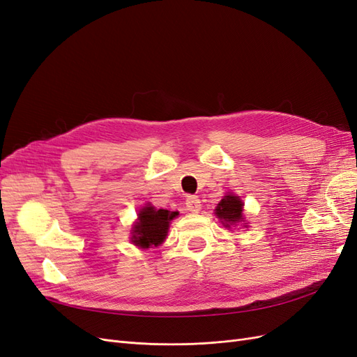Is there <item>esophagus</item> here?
<instances>
[{"mask_svg": "<svg viewBox=\"0 0 357 357\" xmlns=\"http://www.w3.org/2000/svg\"><path fill=\"white\" fill-rule=\"evenodd\" d=\"M186 208L192 213H198L201 210V199L196 195H189L186 198Z\"/></svg>", "mask_w": 357, "mask_h": 357, "instance_id": "obj_1", "label": "esophagus"}]
</instances>
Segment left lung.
<instances>
[{
  "mask_svg": "<svg viewBox=\"0 0 357 357\" xmlns=\"http://www.w3.org/2000/svg\"><path fill=\"white\" fill-rule=\"evenodd\" d=\"M242 202L238 196L227 195L220 201L215 214L220 220L225 221V225L229 226L230 223H238L242 220Z\"/></svg>",
  "mask_w": 357,
  "mask_h": 357,
  "instance_id": "left-lung-1",
  "label": "left lung"
}]
</instances>
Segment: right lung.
Segmentation results:
<instances>
[{
    "label": "right lung",
    "mask_w": 357,
    "mask_h": 357,
    "mask_svg": "<svg viewBox=\"0 0 357 357\" xmlns=\"http://www.w3.org/2000/svg\"><path fill=\"white\" fill-rule=\"evenodd\" d=\"M178 213L156 210L155 206H144L139 213V221L134 225L132 242L140 248H151L161 245L167 236L169 221Z\"/></svg>",
    "instance_id": "right-lung-1"
}]
</instances>
